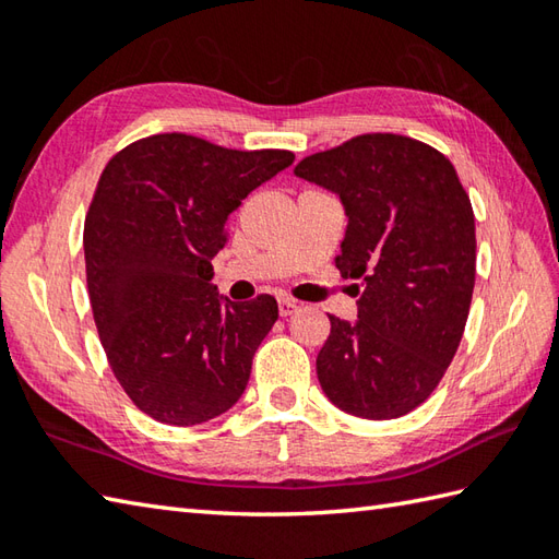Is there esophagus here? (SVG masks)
Listing matches in <instances>:
<instances>
[{
  "instance_id": "obj_1",
  "label": "esophagus",
  "mask_w": 559,
  "mask_h": 559,
  "mask_svg": "<svg viewBox=\"0 0 559 559\" xmlns=\"http://www.w3.org/2000/svg\"><path fill=\"white\" fill-rule=\"evenodd\" d=\"M298 302H295V300H290V298H281L278 300V314L281 317H290L293 312H298Z\"/></svg>"
}]
</instances>
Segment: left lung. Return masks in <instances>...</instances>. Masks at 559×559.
<instances>
[{
    "label": "left lung",
    "instance_id": "8db88e82",
    "mask_svg": "<svg viewBox=\"0 0 559 559\" xmlns=\"http://www.w3.org/2000/svg\"><path fill=\"white\" fill-rule=\"evenodd\" d=\"M295 175L346 206L334 261L360 293L358 322L329 314L319 384L358 418H401L437 389L466 329L476 286L471 199L447 156L401 134L353 136L302 158Z\"/></svg>",
    "mask_w": 559,
    "mask_h": 559
}]
</instances>
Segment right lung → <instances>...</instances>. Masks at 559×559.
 Returning <instances> with one entry per match:
<instances>
[{"instance_id": "obj_1", "label": "right lung", "mask_w": 559, "mask_h": 559, "mask_svg": "<svg viewBox=\"0 0 559 559\" xmlns=\"http://www.w3.org/2000/svg\"><path fill=\"white\" fill-rule=\"evenodd\" d=\"M293 160L173 132L134 141L103 168L83 223L91 310L117 382L153 420L199 425L242 396L278 305L271 295L223 305L211 259L230 213Z\"/></svg>"}]
</instances>
